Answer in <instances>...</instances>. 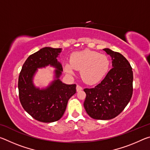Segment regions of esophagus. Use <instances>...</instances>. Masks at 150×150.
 Returning <instances> with one entry per match:
<instances>
[{"mask_svg": "<svg viewBox=\"0 0 150 150\" xmlns=\"http://www.w3.org/2000/svg\"><path fill=\"white\" fill-rule=\"evenodd\" d=\"M83 89V88L81 87V86L79 85H77V87H76V90H77V92H79V91H80Z\"/></svg>", "mask_w": 150, "mask_h": 150, "instance_id": "34e87169", "label": "esophagus"}]
</instances>
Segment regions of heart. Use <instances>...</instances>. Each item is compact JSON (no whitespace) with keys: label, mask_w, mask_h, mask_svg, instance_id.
I'll list each match as a JSON object with an SVG mask.
<instances>
[{"label":"heart","mask_w":150,"mask_h":150,"mask_svg":"<svg viewBox=\"0 0 150 150\" xmlns=\"http://www.w3.org/2000/svg\"><path fill=\"white\" fill-rule=\"evenodd\" d=\"M110 67V61L105 54L90 50L75 52L71 56L70 63L64 65L65 71L73 75L75 70L81 71V77L89 85L99 83L105 77Z\"/></svg>","instance_id":"obj_1"}]
</instances>
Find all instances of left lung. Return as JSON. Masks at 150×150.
<instances>
[{
  "label": "left lung",
  "instance_id": "8db88e82",
  "mask_svg": "<svg viewBox=\"0 0 150 150\" xmlns=\"http://www.w3.org/2000/svg\"><path fill=\"white\" fill-rule=\"evenodd\" d=\"M103 50L111 57L112 67L105 78L95 88H85L84 107L96 120H110L121 113L133 93V72L128 61L109 48Z\"/></svg>",
  "mask_w": 150,
  "mask_h": 150
}]
</instances>
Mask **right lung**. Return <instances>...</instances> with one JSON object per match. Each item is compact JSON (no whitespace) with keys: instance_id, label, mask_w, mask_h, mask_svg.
<instances>
[{"instance_id":"add662e5","label":"right lung","mask_w":150,"mask_h":150,"mask_svg":"<svg viewBox=\"0 0 150 150\" xmlns=\"http://www.w3.org/2000/svg\"><path fill=\"white\" fill-rule=\"evenodd\" d=\"M62 48L45 47L27 58L18 78L19 98L22 107L35 120L50 123L59 120L64 114L69 98L76 93V85L60 80L63 67L57 58ZM54 67V80L46 88L36 87L34 76L38 69Z\"/></svg>"}]
</instances>
